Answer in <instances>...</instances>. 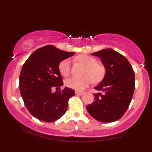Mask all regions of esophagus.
<instances>
[{
	"instance_id": "obj_1",
	"label": "esophagus",
	"mask_w": 152,
	"mask_h": 152,
	"mask_svg": "<svg viewBox=\"0 0 152 152\" xmlns=\"http://www.w3.org/2000/svg\"><path fill=\"white\" fill-rule=\"evenodd\" d=\"M76 95H83V91H76Z\"/></svg>"
}]
</instances>
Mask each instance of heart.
Here are the masks:
<instances>
[{"mask_svg":"<svg viewBox=\"0 0 152 152\" xmlns=\"http://www.w3.org/2000/svg\"><path fill=\"white\" fill-rule=\"evenodd\" d=\"M76 61L86 66L83 77H70L65 81V85L73 89L81 91L93 81L94 83L99 82L104 77L105 69L102 64H99L97 60L94 57L88 55H81L75 58ZM71 66L69 59H64L58 64V71L63 76H67L70 74Z\"/></svg>","mask_w":152,"mask_h":152,"instance_id":"1","label":"heart"}]
</instances>
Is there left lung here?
<instances>
[{
  "label": "left lung",
  "mask_w": 152,
  "mask_h": 152,
  "mask_svg": "<svg viewBox=\"0 0 152 152\" xmlns=\"http://www.w3.org/2000/svg\"><path fill=\"white\" fill-rule=\"evenodd\" d=\"M102 59L106 69L103 81L95 87L102 93L94 94V102L87 105L91 116L97 121L110 123L121 118L133 96L135 76L126 57L107 48L92 53Z\"/></svg>",
  "instance_id": "1"
}]
</instances>
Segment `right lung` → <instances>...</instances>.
<instances>
[{"label": "right lung", "mask_w": 152, "mask_h": 152, "mask_svg": "<svg viewBox=\"0 0 152 152\" xmlns=\"http://www.w3.org/2000/svg\"><path fill=\"white\" fill-rule=\"evenodd\" d=\"M74 54L48 45L35 50L24 63L19 77L20 94L27 109L38 120L52 122L66 113L74 90L67 87L54 93L51 90L64 84L59 63Z\"/></svg>", "instance_id": "add662e5"}]
</instances>
